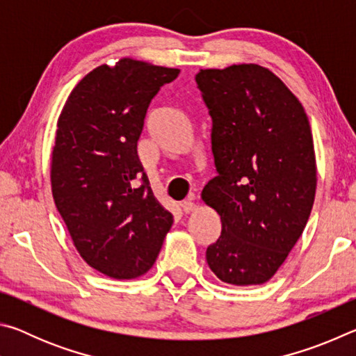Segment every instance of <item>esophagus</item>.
Returning a JSON list of instances; mask_svg holds the SVG:
<instances>
[{
  "label": "esophagus",
  "mask_w": 356,
  "mask_h": 356,
  "mask_svg": "<svg viewBox=\"0 0 356 356\" xmlns=\"http://www.w3.org/2000/svg\"><path fill=\"white\" fill-rule=\"evenodd\" d=\"M195 209H196V204H195V201H193V200H186V201H184L182 204H180V210H182L184 213H190Z\"/></svg>",
  "instance_id": "esophagus-1"
}]
</instances>
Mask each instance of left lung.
Segmentation results:
<instances>
[{"label": "left lung", "mask_w": 356, "mask_h": 356, "mask_svg": "<svg viewBox=\"0 0 356 356\" xmlns=\"http://www.w3.org/2000/svg\"><path fill=\"white\" fill-rule=\"evenodd\" d=\"M196 83L212 116L218 172L201 193L221 218L207 264L227 284H264L303 234L314 204L317 168L308 116L262 65L201 69Z\"/></svg>", "instance_id": "obj_1"}]
</instances>
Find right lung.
<instances>
[{"label": "right lung", "instance_id": "1", "mask_svg": "<svg viewBox=\"0 0 356 356\" xmlns=\"http://www.w3.org/2000/svg\"><path fill=\"white\" fill-rule=\"evenodd\" d=\"M179 69L122 58L72 89L58 118L51 193L89 267L114 280L147 273L172 226L138 159L150 100Z\"/></svg>", "mask_w": 356, "mask_h": 356}]
</instances>
